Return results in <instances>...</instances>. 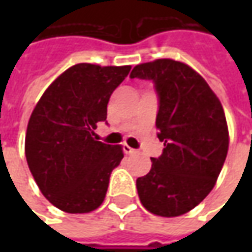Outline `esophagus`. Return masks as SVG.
<instances>
[{
  "label": "esophagus",
  "mask_w": 252,
  "mask_h": 252,
  "mask_svg": "<svg viewBox=\"0 0 252 252\" xmlns=\"http://www.w3.org/2000/svg\"><path fill=\"white\" fill-rule=\"evenodd\" d=\"M123 151H125V154H127V156L137 153V151L134 150V149H131L130 146H127V144H125V146H123Z\"/></svg>",
  "instance_id": "34e87169"
}]
</instances>
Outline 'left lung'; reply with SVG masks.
Returning a JSON list of instances; mask_svg holds the SVG:
<instances>
[{
    "mask_svg": "<svg viewBox=\"0 0 252 252\" xmlns=\"http://www.w3.org/2000/svg\"><path fill=\"white\" fill-rule=\"evenodd\" d=\"M130 78L154 83L157 137L164 143L150 172L136 181L139 198L153 215L181 216L208 196L223 168L228 150L223 106L208 83L181 62L139 64Z\"/></svg>",
    "mask_w": 252,
    "mask_h": 252,
    "instance_id": "left-lung-1",
    "label": "left lung"
}]
</instances>
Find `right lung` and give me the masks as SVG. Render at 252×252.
I'll list each match as a JSON object with an SVG mask.
<instances>
[{
    "label": "right lung",
    "mask_w": 252,
    "mask_h": 252,
    "mask_svg": "<svg viewBox=\"0 0 252 252\" xmlns=\"http://www.w3.org/2000/svg\"><path fill=\"white\" fill-rule=\"evenodd\" d=\"M130 68L75 64L54 80L34 106L25 156L44 198L63 212L88 213L105 199L123 149L98 141L94 129L106 121L112 92Z\"/></svg>",
    "instance_id": "1"
}]
</instances>
